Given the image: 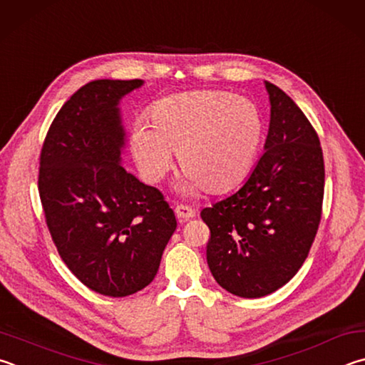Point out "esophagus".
I'll return each instance as SVG.
<instances>
[{
	"label": "esophagus",
	"instance_id": "obj_1",
	"mask_svg": "<svg viewBox=\"0 0 365 365\" xmlns=\"http://www.w3.org/2000/svg\"><path fill=\"white\" fill-rule=\"evenodd\" d=\"M175 213H176V218H178L179 221H187V220H190V218H194V216H195V210L187 207V205H182V203H181V205H176Z\"/></svg>",
	"mask_w": 365,
	"mask_h": 365
}]
</instances>
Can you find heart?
<instances>
[{"label":"heart","mask_w":365,"mask_h":365,"mask_svg":"<svg viewBox=\"0 0 365 365\" xmlns=\"http://www.w3.org/2000/svg\"><path fill=\"white\" fill-rule=\"evenodd\" d=\"M131 133V152L147 181L162 179L173 152L184 170L178 190L194 195L231 189L245 178L259 150L263 120L252 101L225 91L168 96L150 107Z\"/></svg>","instance_id":"obj_1"}]
</instances>
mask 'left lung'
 <instances>
[{
	"label": "left lung",
	"mask_w": 365,
	"mask_h": 365,
	"mask_svg": "<svg viewBox=\"0 0 365 365\" xmlns=\"http://www.w3.org/2000/svg\"><path fill=\"white\" fill-rule=\"evenodd\" d=\"M271 120L264 153L247 181L202 210L207 261L222 289L242 298L276 292L303 266L322 215L324 157L314 128L266 81Z\"/></svg>",
	"instance_id": "8db88e82"
}]
</instances>
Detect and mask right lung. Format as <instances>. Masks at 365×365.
Masks as SVG:
<instances>
[{
	"instance_id": "1",
	"label": "right lung",
	"mask_w": 365,
	"mask_h": 365,
	"mask_svg": "<svg viewBox=\"0 0 365 365\" xmlns=\"http://www.w3.org/2000/svg\"><path fill=\"white\" fill-rule=\"evenodd\" d=\"M143 80H94L57 112L40 155L38 190L63 263L88 289L128 297L157 276L176 218L162 192L121 166L120 99Z\"/></svg>"
}]
</instances>
